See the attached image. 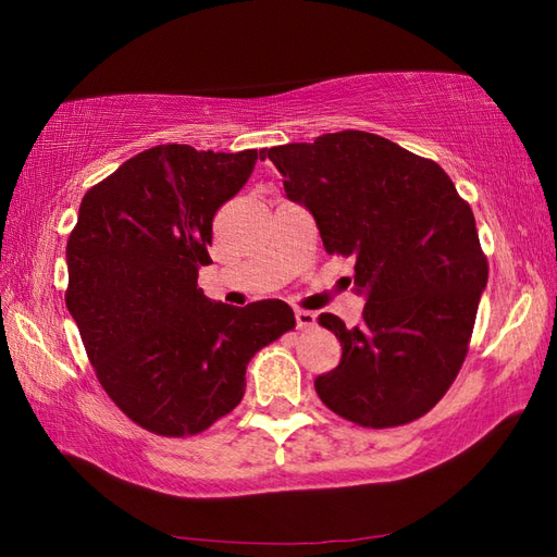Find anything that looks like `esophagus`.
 Segmentation results:
<instances>
[{
  "instance_id": "34e87169",
  "label": "esophagus",
  "mask_w": 557,
  "mask_h": 557,
  "mask_svg": "<svg viewBox=\"0 0 557 557\" xmlns=\"http://www.w3.org/2000/svg\"><path fill=\"white\" fill-rule=\"evenodd\" d=\"M294 318H297V327H299V330H309V327L315 325V313H313V311L299 309L297 313H294Z\"/></svg>"
}]
</instances>
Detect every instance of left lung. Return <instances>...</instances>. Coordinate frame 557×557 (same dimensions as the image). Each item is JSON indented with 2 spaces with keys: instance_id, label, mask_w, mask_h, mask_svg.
<instances>
[{
  "instance_id": "obj_1",
  "label": "left lung",
  "mask_w": 557,
  "mask_h": 557,
  "mask_svg": "<svg viewBox=\"0 0 557 557\" xmlns=\"http://www.w3.org/2000/svg\"><path fill=\"white\" fill-rule=\"evenodd\" d=\"M309 208L327 253L354 258L363 323H318L342 345L315 393L337 417L393 429L431 411L465 363L488 260L476 220L441 164L366 132L265 150Z\"/></svg>"
}]
</instances>
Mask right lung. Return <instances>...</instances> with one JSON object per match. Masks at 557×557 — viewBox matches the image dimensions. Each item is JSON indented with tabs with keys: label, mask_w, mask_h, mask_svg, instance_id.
I'll return each mask as SVG.
<instances>
[{
	"label": "right lung",
	"mask_w": 557,
	"mask_h": 557,
	"mask_svg": "<svg viewBox=\"0 0 557 557\" xmlns=\"http://www.w3.org/2000/svg\"><path fill=\"white\" fill-rule=\"evenodd\" d=\"M263 150L168 144L138 152L88 194L69 234L66 309L104 393L140 429L196 435L244 397L258 349L294 330L285 301H210L212 218Z\"/></svg>",
	"instance_id": "1"
}]
</instances>
